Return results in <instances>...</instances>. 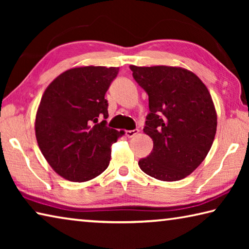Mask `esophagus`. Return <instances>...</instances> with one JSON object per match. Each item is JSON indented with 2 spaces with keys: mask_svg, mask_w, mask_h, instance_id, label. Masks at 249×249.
Listing matches in <instances>:
<instances>
[{
  "mask_svg": "<svg viewBox=\"0 0 249 249\" xmlns=\"http://www.w3.org/2000/svg\"><path fill=\"white\" fill-rule=\"evenodd\" d=\"M136 134H138V129L126 130V132H125V136H126V137H128V138H130V137H134L135 135H136Z\"/></svg>",
  "mask_w": 249,
  "mask_h": 249,
  "instance_id": "1",
  "label": "esophagus"
}]
</instances>
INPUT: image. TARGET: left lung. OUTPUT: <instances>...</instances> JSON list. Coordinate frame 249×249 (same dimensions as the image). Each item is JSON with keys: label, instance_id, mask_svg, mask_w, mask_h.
<instances>
[{"label": "left lung", "instance_id": "left-lung-1", "mask_svg": "<svg viewBox=\"0 0 249 249\" xmlns=\"http://www.w3.org/2000/svg\"><path fill=\"white\" fill-rule=\"evenodd\" d=\"M133 78L148 94L145 134L151 153L138 166L161 181H178L203 161L216 133V112L203 82L182 68L130 66Z\"/></svg>", "mask_w": 249, "mask_h": 249}]
</instances>
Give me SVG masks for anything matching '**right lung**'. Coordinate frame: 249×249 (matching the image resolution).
Masks as SVG:
<instances>
[{
	"instance_id": "right-lung-1",
	"label": "right lung",
	"mask_w": 249,
	"mask_h": 249,
	"mask_svg": "<svg viewBox=\"0 0 249 249\" xmlns=\"http://www.w3.org/2000/svg\"><path fill=\"white\" fill-rule=\"evenodd\" d=\"M119 71L92 66L67 70L41 98L37 142L53 169L67 180H91L108 167L111 146L123 132L107 127L105 93Z\"/></svg>"
}]
</instances>
